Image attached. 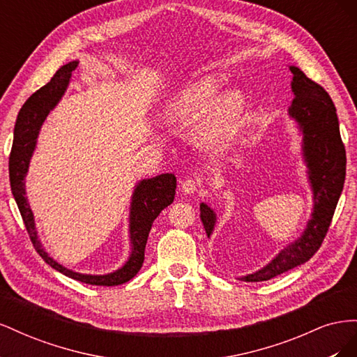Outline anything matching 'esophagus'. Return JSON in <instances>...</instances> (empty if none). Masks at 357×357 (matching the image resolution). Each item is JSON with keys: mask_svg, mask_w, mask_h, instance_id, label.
<instances>
[{"mask_svg": "<svg viewBox=\"0 0 357 357\" xmlns=\"http://www.w3.org/2000/svg\"><path fill=\"white\" fill-rule=\"evenodd\" d=\"M199 188H201V183L197 178H186L185 181L181 183V192L188 193V195H192V193H195Z\"/></svg>", "mask_w": 357, "mask_h": 357, "instance_id": "34e87169", "label": "esophagus"}]
</instances>
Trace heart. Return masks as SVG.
Listing matches in <instances>:
<instances>
[{
	"instance_id": "b5f03b06",
	"label": "heart",
	"mask_w": 357,
	"mask_h": 357,
	"mask_svg": "<svg viewBox=\"0 0 357 357\" xmlns=\"http://www.w3.org/2000/svg\"><path fill=\"white\" fill-rule=\"evenodd\" d=\"M220 89V80L207 75L188 84L174 93L164 105L162 119L167 123H177L197 119L207 109L199 126V138L204 143L222 142L238 123L244 110V96L240 91L229 89L215 97Z\"/></svg>"
}]
</instances>
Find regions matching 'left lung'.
<instances>
[{
  "label": "left lung",
  "instance_id": "8db88e82",
  "mask_svg": "<svg viewBox=\"0 0 357 357\" xmlns=\"http://www.w3.org/2000/svg\"><path fill=\"white\" fill-rule=\"evenodd\" d=\"M289 70L294 74L291 91L295 95L289 107V114L299 123L304 134L302 149L308 167L314 211L298 241L280 252L271 264L243 278L250 283L271 280L305 264L317 253L329 231L345 180L347 158L340 134L337 109L329 93L319 83L308 79L298 67H289ZM201 220L210 236L214 229L215 214L204 202L201 204Z\"/></svg>",
  "mask_w": 357,
  "mask_h": 357
}]
</instances>
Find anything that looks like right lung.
<instances>
[{
  "mask_svg": "<svg viewBox=\"0 0 357 357\" xmlns=\"http://www.w3.org/2000/svg\"><path fill=\"white\" fill-rule=\"evenodd\" d=\"M79 62H70L67 66L61 67L55 75L50 79L47 84L43 86L37 92L32 93L20 109L16 125L12 152L8 158V176L12 193L16 199L20 215H22L25 228L31 238L32 245L37 253L45 259L56 271L62 273L77 282L92 284V286H119L134 278L137 273L142 269L144 262V248L149 238V232L159 213L167 208L174 201L177 180L174 174H160L158 177L139 181L132 195L131 202V218H129V234H131L132 253L129 256L128 262L123 268L117 269L116 273L107 275H84L79 273H73L70 269L63 268L58 262L43 250V247L37 238L34 215L29 208L28 199L25 197V176L28 172L29 159L36 149L37 135L40 126L45 122L49 112L56 105L63 91L67 89L71 73L75 70Z\"/></svg>",
  "mask_w": 357,
  "mask_h": 357,
  "instance_id": "obj_1",
  "label": "right lung"
}]
</instances>
